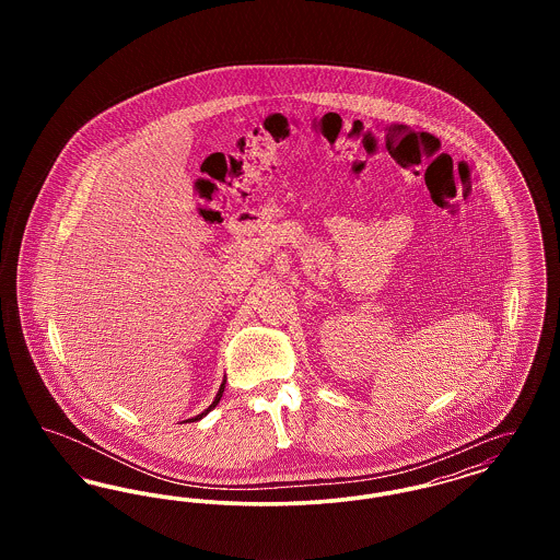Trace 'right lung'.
Wrapping results in <instances>:
<instances>
[{"instance_id":"add662e5","label":"right lung","mask_w":560,"mask_h":560,"mask_svg":"<svg viewBox=\"0 0 560 560\" xmlns=\"http://www.w3.org/2000/svg\"><path fill=\"white\" fill-rule=\"evenodd\" d=\"M222 393H224V382H222V386H220V390H218V395H215V399H213L212 405H210V407H208V409H206V411H203V413H201V416H197V418H195V420H201V418H203V416H206V413H210V411H212L213 407H215V405H218V402H220V397H222Z\"/></svg>"}]
</instances>
